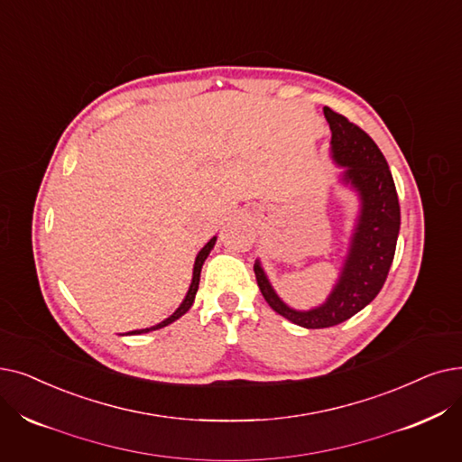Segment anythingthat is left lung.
<instances>
[{"instance_id":"1","label":"left lung","mask_w":462,"mask_h":462,"mask_svg":"<svg viewBox=\"0 0 462 462\" xmlns=\"http://www.w3.org/2000/svg\"><path fill=\"white\" fill-rule=\"evenodd\" d=\"M332 132V158L344 168L342 181L360 202L342 272L327 302L308 311L289 308L273 291L260 260L254 275L260 292L273 311L304 328H328L366 308L383 287L391 270L400 230V204L387 160L374 139L356 125L325 107Z\"/></svg>"}]
</instances>
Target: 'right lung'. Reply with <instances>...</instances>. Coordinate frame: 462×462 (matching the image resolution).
<instances>
[{"label": "right lung", "mask_w": 462, "mask_h": 462, "mask_svg": "<svg viewBox=\"0 0 462 462\" xmlns=\"http://www.w3.org/2000/svg\"><path fill=\"white\" fill-rule=\"evenodd\" d=\"M215 242H217V236H213L209 242L202 247V251L198 253V256H196V260H194V272H192V283H190V287H189V292H187V296H185V300L181 302V306H179L175 311H173V315H170L168 319H164L162 323H158V325H154V327H151V328H142V330H132V332H128V334H145V332H151V330H158V328H164V327H168V325H171L173 320H177L179 317H183L189 310H190V306H192V302H194V296H196V292H198V285H199V272H202V266H204V263H206V258H208V254L211 253V249H213V245H215Z\"/></svg>", "instance_id": "add662e5"}]
</instances>
